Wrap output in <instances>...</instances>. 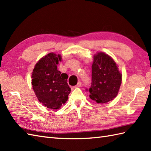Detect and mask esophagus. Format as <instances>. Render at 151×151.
Wrapping results in <instances>:
<instances>
[{
	"mask_svg": "<svg viewBox=\"0 0 151 151\" xmlns=\"http://www.w3.org/2000/svg\"><path fill=\"white\" fill-rule=\"evenodd\" d=\"M81 86H82V83H81V81H79V82H78L77 84L74 86V88H79V87H81Z\"/></svg>",
	"mask_w": 151,
	"mask_h": 151,
	"instance_id": "esophagus-1",
	"label": "esophagus"
}]
</instances>
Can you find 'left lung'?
Wrapping results in <instances>:
<instances>
[{"instance_id":"1","label":"left lung","mask_w":151,"mask_h":151,"mask_svg":"<svg viewBox=\"0 0 151 151\" xmlns=\"http://www.w3.org/2000/svg\"><path fill=\"white\" fill-rule=\"evenodd\" d=\"M91 84L89 97L97 103H106L116 97L119 90L122 75L116 63L104 52L94 55L91 67Z\"/></svg>"}]
</instances>
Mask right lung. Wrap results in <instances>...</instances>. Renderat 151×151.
Instances as JSON below:
<instances>
[{
	"label": "right lung",
	"mask_w": 151,
	"mask_h": 151,
	"mask_svg": "<svg viewBox=\"0 0 151 151\" xmlns=\"http://www.w3.org/2000/svg\"><path fill=\"white\" fill-rule=\"evenodd\" d=\"M60 54L51 52L38 61L32 74V85L37 98L45 106L58 110L68 99L70 88L65 73L57 69Z\"/></svg>",
	"instance_id": "1"
}]
</instances>
